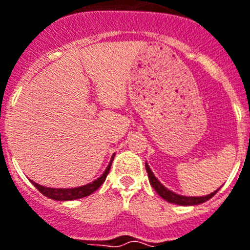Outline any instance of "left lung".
I'll return each mask as SVG.
<instances>
[{"mask_svg":"<svg viewBox=\"0 0 250 250\" xmlns=\"http://www.w3.org/2000/svg\"><path fill=\"white\" fill-rule=\"evenodd\" d=\"M146 173H148V177H149V182L150 185H152V188H155L156 193L159 194L160 197L164 198V199L169 202V203H174V205H181V206L201 205V203L208 201L209 198H212L215 194H216V191H215V193L208 194V195H206V197H184V195H178V194L173 193V191H170L169 188L163 186V184H161V182L156 178L155 174L152 173L150 167H148V164H146Z\"/></svg>","mask_w":250,"mask_h":250,"instance_id":"obj_1","label":"left lung"}]
</instances>
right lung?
Listing matches in <instances>:
<instances>
[{
  "label": "right lung",
  "instance_id": "obj_1",
  "mask_svg": "<svg viewBox=\"0 0 250 250\" xmlns=\"http://www.w3.org/2000/svg\"><path fill=\"white\" fill-rule=\"evenodd\" d=\"M114 159V157H112ZM112 159L108 164L107 169L104 170V173L100 178H97L95 181H93L91 184H87L85 186H80V188H44L42 185H38L35 182H32L34 186H35L39 191H41L43 195L45 197L51 198V199H55V201H73V199H80V198L87 197L90 195L100 188L101 185L104 184L106 177H107L108 171H110V167H111Z\"/></svg>",
  "mask_w": 250,
  "mask_h": 250
}]
</instances>
